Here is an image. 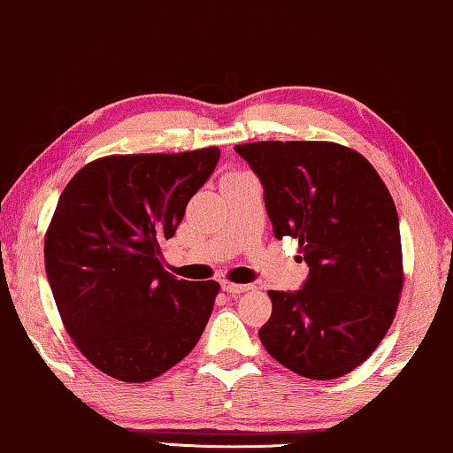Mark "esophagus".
<instances>
[{
    "label": "esophagus",
    "mask_w": 453,
    "mask_h": 453,
    "mask_svg": "<svg viewBox=\"0 0 453 453\" xmlns=\"http://www.w3.org/2000/svg\"><path fill=\"white\" fill-rule=\"evenodd\" d=\"M221 289L229 296H238V293H244L250 289V285H240V283H229V281H221Z\"/></svg>",
    "instance_id": "34e87169"
}]
</instances>
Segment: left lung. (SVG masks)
Wrapping results in <instances>:
<instances>
[{"mask_svg":"<svg viewBox=\"0 0 453 453\" xmlns=\"http://www.w3.org/2000/svg\"><path fill=\"white\" fill-rule=\"evenodd\" d=\"M265 188L275 238L299 242L310 266L297 291H269L258 330L271 357L310 380L361 365L384 339L403 291L394 201L373 165L330 142L235 145Z\"/></svg>","mask_w":453,"mask_h":453,"instance_id":"1","label":"left lung"}]
</instances>
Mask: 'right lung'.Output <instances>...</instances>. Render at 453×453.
<instances>
[{
  "mask_svg": "<svg viewBox=\"0 0 453 453\" xmlns=\"http://www.w3.org/2000/svg\"><path fill=\"white\" fill-rule=\"evenodd\" d=\"M218 162V148L108 156L59 196L44 238L50 291L75 347L114 380L157 378L207 326L219 285L178 281L164 271L160 244Z\"/></svg>",
  "mask_w": 453,
  "mask_h": 453,
  "instance_id": "add662e5",
  "label": "right lung"
}]
</instances>
